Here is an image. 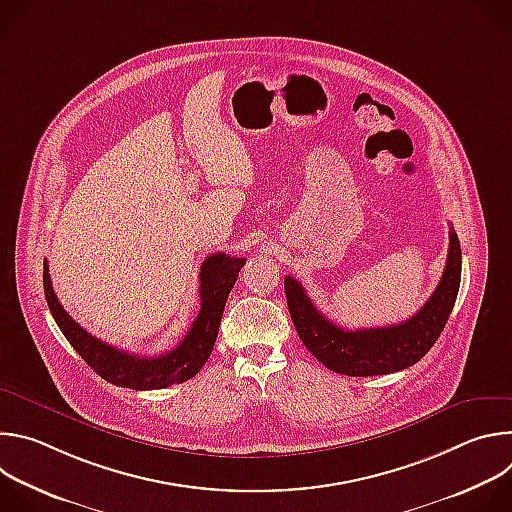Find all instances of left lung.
I'll list each match as a JSON object with an SVG mask.
<instances>
[{
	"label": "left lung",
	"mask_w": 512,
	"mask_h": 512,
	"mask_svg": "<svg viewBox=\"0 0 512 512\" xmlns=\"http://www.w3.org/2000/svg\"><path fill=\"white\" fill-rule=\"evenodd\" d=\"M460 277L462 249L452 229L444 275L423 308L401 324L362 330H344L330 322L298 279L287 275L283 285L291 320L304 346L324 367L348 377H375L403 371L429 352L452 314Z\"/></svg>",
	"instance_id": "8db88e82"
}]
</instances>
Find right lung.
I'll return each instance as SVG.
<instances>
[{
  "label": "right lung",
  "instance_id": "1",
  "mask_svg": "<svg viewBox=\"0 0 512 512\" xmlns=\"http://www.w3.org/2000/svg\"><path fill=\"white\" fill-rule=\"evenodd\" d=\"M243 265V257H231L225 253H214L204 259L200 267V312L182 342L160 356H137L125 352L121 348L109 346L107 342L81 328L58 302L46 261L44 294L52 318L56 320L64 338L99 377H103L107 383L133 391L164 389L192 379L204 367V362L214 348L227 298Z\"/></svg>",
  "mask_w": 512,
  "mask_h": 512
}]
</instances>
